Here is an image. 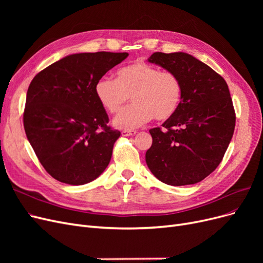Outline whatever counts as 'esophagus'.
Returning <instances> with one entry per match:
<instances>
[{"label": "esophagus", "instance_id": "obj_1", "mask_svg": "<svg viewBox=\"0 0 263 263\" xmlns=\"http://www.w3.org/2000/svg\"><path fill=\"white\" fill-rule=\"evenodd\" d=\"M136 130H124L122 132L123 136H133V135H136Z\"/></svg>", "mask_w": 263, "mask_h": 263}]
</instances>
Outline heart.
<instances>
[{
    "label": "heart",
    "mask_w": 263,
    "mask_h": 263,
    "mask_svg": "<svg viewBox=\"0 0 263 263\" xmlns=\"http://www.w3.org/2000/svg\"><path fill=\"white\" fill-rule=\"evenodd\" d=\"M94 93L100 104L116 114L132 97L134 104L122 110L113 121L118 129L132 130L154 117L165 121L178 110L183 87L181 79L172 71H160L145 61H135L116 71L115 80L103 77L95 83Z\"/></svg>",
    "instance_id": "1"
}]
</instances>
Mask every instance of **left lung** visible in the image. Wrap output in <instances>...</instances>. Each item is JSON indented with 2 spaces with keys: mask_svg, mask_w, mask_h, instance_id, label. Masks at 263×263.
I'll return each mask as SVG.
<instances>
[{
  "mask_svg": "<svg viewBox=\"0 0 263 263\" xmlns=\"http://www.w3.org/2000/svg\"><path fill=\"white\" fill-rule=\"evenodd\" d=\"M149 62L177 73L183 93L172 117L149 133L146 162L165 184L201 182L217 168L234 135L236 115L226 81L185 52H155Z\"/></svg>",
  "mask_w": 263,
  "mask_h": 263,
  "instance_id": "obj_1",
  "label": "left lung"
}]
</instances>
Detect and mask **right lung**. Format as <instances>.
<instances>
[{"label": "right lung", "mask_w": 263, "mask_h": 263, "mask_svg": "<svg viewBox=\"0 0 263 263\" xmlns=\"http://www.w3.org/2000/svg\"><path fill=\"white\" fill-rule=\"evenodd\" d=\"M127 52H83L60 59L35 76L28 86L24 128L50 176L82 185L100 177L121 133L112 129L94 86Z\"/></svg>", "instance_id": "right-lung-1"}]
</instances>
